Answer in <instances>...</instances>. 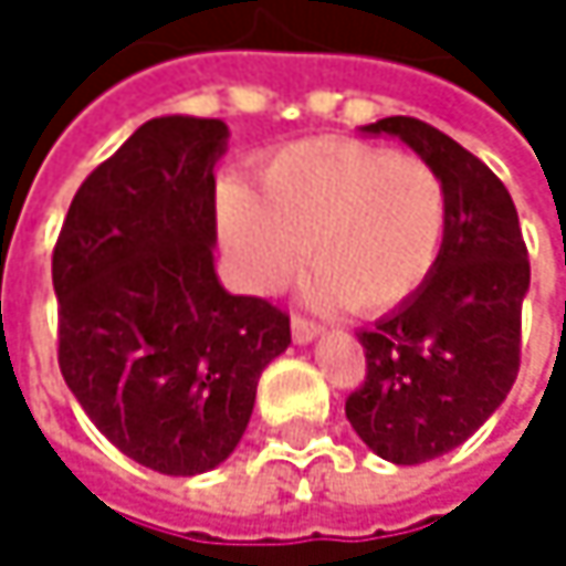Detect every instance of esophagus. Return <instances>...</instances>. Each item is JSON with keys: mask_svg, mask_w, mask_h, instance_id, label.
Masks as SVG:
<instances>
[{"mask_svg": "<svg viewBox=\"0 0 566 566\" xmlns=\"http://www.w3.org/2000/svg\"><path fill=\"white\" fill-rule=\"evenodd\" d=\"M318 332H322V328H318L316 322L293 316V342H296V345H310V342H316Z\"/></svg>", "mask_w": 566, "mask_h": 566, "instance_id": "esophagus-1", "label": "esophagus"}]
</instances>
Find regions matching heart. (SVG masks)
<instances>
[{
    "instance_id": "heart-1",
    "label": "heart",
    "mask_w": 566,
    "mask_h": 566,
    "mask_svg": "<svg viewBox=\"0 0 566 566\" xmlns=\"http://www.w3.org/2000/svg\"><path fill=\"white\" fill-rule=\"evenodd\" d=\"M221 234L253 293H276L306 260V300L388 313L410 300L447 234V188L433 166L361 139H306L270 156L256 191L221 188Z\"/></svg>"
}]
</instances>
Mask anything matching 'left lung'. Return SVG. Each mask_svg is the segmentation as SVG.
<instances>
[{
	"mask_svg": "<svg viewBox=\"0 0 566 566\" xmlns=\"http://www.w3.org/2000/svg\"><path fill=\"white\" fill-rule=\"evenodd\" d=\"M361 133L400 139L447 188L437 266L410 300L358 332L368 375L345 400L371 453L417 465L465 443L515 385L528 250L509 188L457 139L413 116H385Z\"/></svg>",
	"mask_w": 566,
	"mask_h": 566,
	"instance_id": "8db88e82",
	"label": "left lung"
}]
</instances>
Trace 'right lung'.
Here are the masks:
<instances>
[{"mask_svg":"<svg viewBox=\"0 0 566 566\" xmlns=\"http://www.w3.org/2000/svg\"><path fill=\"white\" fill-rule=\"evenodd\" d=\"M228 126L143 123L77 188L51 280L57 365L106 440L163 475H198L241 443L290 316L214 270V166Z\"/></svg>","mask_w":566,"mask_h":566,"instance_id":"obj_1","label":"right lung"}]
</instances>
